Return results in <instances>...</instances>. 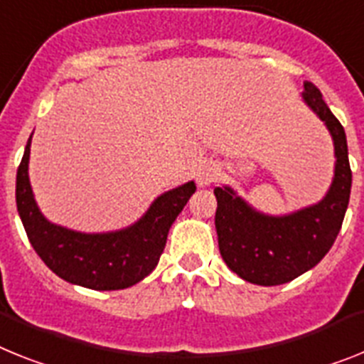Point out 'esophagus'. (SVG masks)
<instances>
[{"instance_id":"1","label":"esophagus","mask_w":364,"mask_h":364,"mask_svg":"<svg viewBox=\"0 0 364 364\" xmlns=\"http://www.w3.org/2000/svg\"><path fill=\"white\" fill-rule=\"evenodd\" d=\"M194 176H196L198 187L205 188L218 177V168H216L215 163H207V161H203V163H200V166L196 168V173H194Z\"/></svg>"}]
</instances>
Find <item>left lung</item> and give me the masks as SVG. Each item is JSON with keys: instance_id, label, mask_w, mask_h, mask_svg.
<instances>
[{"instance_id": "left-lung-1", "label": "left lung", "mask_w": 364, "mask_h": 364, "mask_svg": "<svg viewBox=\"0 0 364 364\" xmlns=\"http://www.w3.org/2000/svg\"><path fill=\"white\" fill-rule=\"evenodd\" d=\"M301 100L328 127L335 148L337 161L326 196L289 215H267L229 185L215 188L220 255L229 270L253 285H283L316 267L337 239L350 201L352 170L344 127L309 81Z\"/></svg>"}]
</instances>
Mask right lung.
<instances>
[{
	"label": "right lung",
	"mask_w": 364,
	"mask_h": 364,
	"mask_svg": "<svg viewBox=\"0 0 364 364\" xmlns=\"http://www.w3.org/2000/svg\"><path fill=\"white\" fill-rule=\"evenodd\" d=\"M31 136L18 166L16 207L27 239L46 267L60 279L92 291H120L149 276L166 246L168 231L196 191V183H183L157 196L135 224L124 229L73 231L50 222L36 205L29 181Z\"/></svg>",
	"instance_id": "obj_1"
}]
</instances>
